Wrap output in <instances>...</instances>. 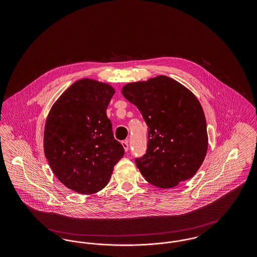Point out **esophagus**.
Wrapping results in <instances>:
<instances>
[{
  "label": "esophagus",
  "mask_w": 257,
  "mask_h": 257,
  "mask_svg": "<svg viewBox=\"0 0 257 257\" xmlns=\"http://www.w3.org/2000/svg\"><path fill=\"white\" fill-rule=\"evenodd\" d=\"M121 145H122L123 148L125 151H128L129 149V145H128V141H123L121 142Z\"/></svg>",
  "instance_id": "34e87169"
}]
</instances>
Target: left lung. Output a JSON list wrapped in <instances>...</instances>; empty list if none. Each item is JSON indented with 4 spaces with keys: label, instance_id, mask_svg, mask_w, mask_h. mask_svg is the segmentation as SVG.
<instances>
[{
    "label": "left lung",
    "instance_id": "left-lung-1",
    "mask_svg": "<svg viewBox=\"0 0 257 257\" xmlns=\"http://www.w3.org/2000/svg\"><path fill=\"white\" fill-rule=\"evenodd\" d=\"M121 92L148 126L147 153L135 160L147 182L169 189L192 178L208 148L205 115L196 95L164 75L129 83Z\"/></svg>",
    "mask_w": 257,
    "mask_h": 257
}]
</instances>
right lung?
Returning <instances> with one entry per match:
<instances>
[{
  "label": "right lung",
  "instance_id": "1",
  "mask_svg": "<svg viewBox=\"0 0 257 257\" xmlns=\"http://www.w3.org/2000/svg\"><path fill=\"white\" fill-rule=\"evenodd\" d=\"M114 92L109 84L81 79L50 110L43 138L45 157L60 182L76 193L92 195L105 188L124 155L106 112Z\"/></svg>",
  "mask_w": 257,
  "mask_h": 257
}]
</instances>
